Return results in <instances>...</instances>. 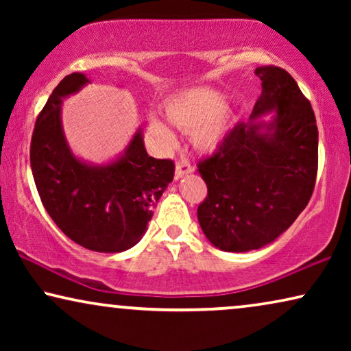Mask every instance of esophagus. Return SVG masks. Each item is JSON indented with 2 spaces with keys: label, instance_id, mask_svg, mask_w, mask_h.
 I'll list each match as a JSON object with an SVG mask.
<instances>
[{
  "label": "esophagus",
  "instance_id": "obj_1",
  "mask_svg": "<svg viewBox=\"0 0 351 351\" xmlns=\"http://www.w3.org/2000/svg\"><path fill=\"white\" fill-rule=\"evenodd\" d=\"M190 172H193V166H191L190 161H186V160L177 161V165H176V179H179V177H184L186 174H190Z\"/></svg>",
  "mask_w": 351,
  "mask_h": 351
}]
</instances>
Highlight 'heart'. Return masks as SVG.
Returning <instances> with one entry per match:
<instances>
[{
    "mask_svg": "<svg viewBox=\"0 0 351 351\" xmlns=\"http://www.w3.org/2000/svg\"><path fill=\"white\" fill-rule=\"evenodd\" d=\"M166 117L184 132L193 136L196 147L213 150L219 147L228 131L225 97L213 89H193L176 95L165 105ZM150 128L165 142H172L171 129L158 118L150 119Z\"/></svg>",
    "mask_w": 351,
    "mask_h": 351,
    "instance_id": "b5f03b06",
    "label": "heart"
}]
</instances>
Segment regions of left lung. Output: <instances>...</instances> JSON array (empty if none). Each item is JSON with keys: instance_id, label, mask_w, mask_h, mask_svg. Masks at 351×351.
Segmentation results:
<instances>
[{"instance_id": "obj_1", "label": "left lung", "mask_w": 351, "mask_h": 351, "mask_svg": "<svg viewBox=\"0 0 351 351\" xmlns=\"http://www.w3.org/2000/svg\"><path fill=\"white\" fill-rule=\"evenodd\" d=\"M256 75L262 95L251 119L275 110L273 121L237 123L198 162L208 185L199 225L227 252L258 249L286 232L308 204L318 172V128L308 99L285 69L263 65Z\"/></svg>"}]
</instances>
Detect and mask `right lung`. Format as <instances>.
Instances as JSON below:
<instances>
[{"label":"right lung","mask_w":351,"mask_h":351,"mask_svg":"<svg viewBox=\"0 0 351 351\" xmlns=\"http://www.w3.org/2000/svg\"><path fill=\"white\" fill-rule=\"evenodd\" d=\"M86 83L83 73L66 75L38 114L30 145L33 179L47 214L71 241L95 252H123L142 239L176 165L148 156L141 131L112 165L76 160L62 132L60 105Z\"/></svg>","instance_id":"1"}]
</instances>
